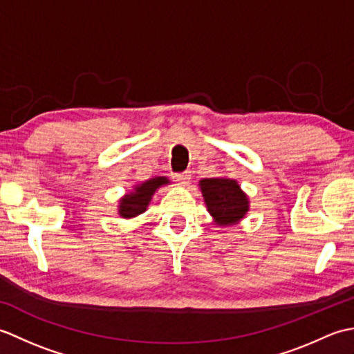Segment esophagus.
Returning a JSON list of instances; mask_svg holds the SVG:
<instances>
[{
	"label": "esophagus",
	"mask_w": 354,
	"mask_h": 354,
	"mask_svg": "<svg viewBox=\"0 0 354 354\" xmlns=\"http://www.w3.org/2000/svg\"><path fill=\"white\" fill-rule=\"evenodd\" d=\"M173 178H175V181L179 187H187V184H189V181H190V173L189 171L178 173V175H175Z\"/></svg>",
	"instance_id": "1"
}]
</instances>
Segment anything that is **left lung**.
I'll return each instance as SVG.
<instances>
[{
    "instance_id": "1",
    "label": "left lung",
    "mask_w": 354,
    "mask_h": 354,
    "mask_svg": "<svg viewBox=\"0 0 354 354\" xmlns=\"http://www.w3.org/2000/svg\"><path fill=\"white\" fill-rule=\"evenodd\" d=\"M199 190L216 227H234L250 212V198L236 179L228 176L201 179Z\"/></svg>"
}]
</instances>
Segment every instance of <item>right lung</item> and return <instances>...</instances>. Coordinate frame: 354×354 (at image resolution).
Listing matches in <instances>:
<instances>
[{"instance_id":"add662e5","label":"right lung","mask_w":354,"mask_h":354,"mask_svg":"<svg viewBox=\"0 0 354 354\" xmlns=\"http://www.w3.org/2000/svg\"><path fill=\"white\" fill-rule=\"evenodd\" d=\"M169 184V178L155 176L147 179V181L132 185V190L127 192L118 201V216L123 217V219H133V217L142 214L147 209L155 192Z\"/></svg>"}]
</instances>
